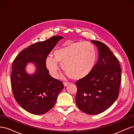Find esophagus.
I'll return each mask as SVG.
<instances>
[{
    "label": "esophagus",
    "instance_id": "34e87169",
    "mask_svg": "<svg viewBox=\"0 0 134 134\" xmlns=\"http://www.w3.org/2000/svg\"><path fill=\"white\" fill-rule=\"evenodd\" d=\"M70 84V83H64V87H67Z\"/></svg>",
    "mask_w": 134,
    "mask_h": 134
}]
</instances>
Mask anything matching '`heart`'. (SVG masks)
<instances>
[{
	"label": "heart",
	"instance_id": "heart-1",
	"mask_svg": "<svg viewBox=\"0 0 134 134\" xmlns=\"http://www.w3.org/2000/svg\"><path fill=\"white\" fill-rule=\"evenodd\" d=\"M54 57L48 56L45 65L50 74L57 78L61 63L63 69L71 79L85 78L94 69L97 61V51L93 44L87 42H77L55 50Z\"/></svg>",
	"mask_w": 134,
	"mask_h": 134
}]
</instances>
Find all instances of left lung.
Returning <instances> with one entry per match:
<instances>
[{
	"label": "left lung",
	"mask_w": 134,
	"mask_h": 134,
	"mask_svg": "<svg viewBox=\"0 0 134 134\" xmlns=\"http://www.w3.org/2000/svg\"><path fill=\"white\" fill-rule=\"evenodd\" d=\"M98 50V60L91 73L76 82L75 102L81 111L97 115L106 111L118 98L121 69L118 60L109 47L91 41Z\"/></svg>",
	"instance_id": "1"
}]
</instances>
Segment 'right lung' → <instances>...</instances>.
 <instances>
[{
  "mask_svg": "<svg viewBox=\"0 0 134 134\" xmlns=\"http://www.w3.org/2000/svg\"><path fill=\"white\" fill-rule=\"evenodd\" d=\"M64 37L55 36L24 49L12 65L11 84L13 96L19 106L34 115H42L54 107L64 85L49 75L45 60L57 43ZM33 63L35 71L28 74L25 68Z\"/></svg>",
  "mask_w": 134,
  "mask_h": 134,
  "instance_id": "1",
  "label": "right lung"
}]
</instances>
